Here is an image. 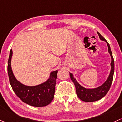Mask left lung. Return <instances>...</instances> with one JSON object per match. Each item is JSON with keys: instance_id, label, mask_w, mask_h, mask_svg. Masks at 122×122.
Segmentation results:
<instances>
[{"instance_id": "obj_1", "label": "left lung", "mask_w": 122, "mask_h": 122, "mask_svg": "<svg viewBox=\"0 0 122 122\" xmlns=\"http://www.w3.org/2000/svg\"><path fill=\"white\" fill-rule=\"evenodd\" d=\"M97 33L98 34L100 39L105 41L107 43L108 48V52H109L111 57H112V62H111L112 69H111L110 74L109 77H108L107 81L103 85H101L100 87H97V88L92 89H86L82 87L79 83H77L76 80L73 77V74L71 73H70V76L71 79L75 85L77 95L80 100L83 101H86V102H94V101H98V100L103 98L109 91L113 80V75H114V61L110 49V46L109 43L101 36V34L98 32H97Z\"/></svg>"}]
</instances>
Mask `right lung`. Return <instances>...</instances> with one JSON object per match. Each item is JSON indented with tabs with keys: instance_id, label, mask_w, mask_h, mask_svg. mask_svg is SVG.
<instances>
[{
	"instance_id": "right-lung-1",
	"label": "right lung",
	"mask_w": 122,
	"mask_h": 122,
	"mask_svg": "<svg viewBox=\"0 0 122 122\" xmlns=\"http://www.w3.org/2000/svg\"><path fill=\"white\" fill-rule=\"evenodd\" d=\"M12 51H10L8 62V73L10 86L16 95L25 103L34 107H43L49 104L54 97L57 70L51 73L46 82L35 86H27L18 81L13 74L10 66Z\"/></svg>"
}]
</instances>
